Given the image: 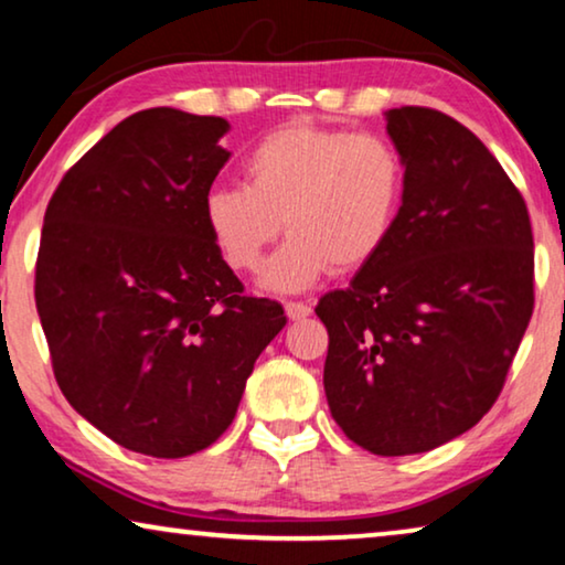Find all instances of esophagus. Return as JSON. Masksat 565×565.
Segmentation results:
<instances>
[{
  "mask_svg": "<svg viewBox=\"0 0 565 565\" xmlns=\"http://www.w3.org/2000/svg\"><path fill=\"white\" fill-rule=\"evenodd\" d=\"M285 313H288V319L300 321L306 319V316H311V306L300 303V300H288V303H285Z\"/></svg>",
  "mask_w": 565,
  "mask_h": 565,
  "instance_id": "obj_1",
  "label": "esophagus"
}]
</instances>
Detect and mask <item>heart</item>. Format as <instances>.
Returning a JSON list of instances; mask_svg holds the SVG:
<instances>
[{"label": "heart", "mask_w": 565, "mask_h": 565, "mask_svg": "<svg viewBox=\"0 0 565 565\" xmlns=\"http://www.w3.org/2000/svg\"><path fill=\"white\" fill-rule=\"evenodd\" d=\"M246 184H218L203 215L236 273L259 269L275 292L311 288L331 267L352 273L388 244L406 192V164L388 138L292 122L267 134L244 159Z\"/></svg>", "instance_id": "obj_1"}]
</instances>
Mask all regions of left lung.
Here are the masks:
<instances>
[{"label": "left lung", "mask_w": 565, "mask_h": 565, "mask_svg": "<svg viewBox=\"0 0 565 565\" xmlns=\"http://www.w3.org/2000/svg\"><path fill=\"white\" fill-rule=\"evenodd\" d=\"M406 164L388 244L316 313L331 416L373 455L427 452L504 388L535 306L524 198L481 138L431 107L385 113Z\"/></svg>", "instance_id": "obj_1"}]
</instances>
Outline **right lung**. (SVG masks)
I'll return each mask as SVG.
<instances>
[{
    "label": "right lung",
    "mask_w": 565,
    "mask_h": 565,
    "mask_svg": "<svg viewBox=\"0 0 565 565\" xmlns=\"http://www.w3.org/2000/svg\"><path fill=\"white\" fill-rule=\"evenodd\" d=\"M226 130L174 107L130 115L45 207L35 306L58 388L113 443L151 458L211 447L288 321L277 300L244 296L205 226Z\"/></svg>",
    "instance_id": "add662e5"
}]
</instances>
